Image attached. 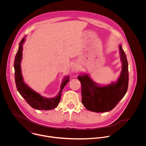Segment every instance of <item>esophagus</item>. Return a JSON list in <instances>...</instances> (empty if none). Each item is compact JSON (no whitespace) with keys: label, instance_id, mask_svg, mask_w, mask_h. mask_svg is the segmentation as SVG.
I'll return each mask as SVG.
<instances>
[{"label":"esophagus","instance_id":"esophagus-1","mask_svg":"<svg viewBox=\"0 0 146 146\" xmlns=\"http://www.w3.org/2000/svg\"><path fill=\"white\" fill-rule=\"evenodd\" d=\"M71 71L72 72H76L78 71V67H77L76 65L74 64L72 65L71 68Z\"/></svg>","mask_w":146,"mask_h":146}]
</instances>
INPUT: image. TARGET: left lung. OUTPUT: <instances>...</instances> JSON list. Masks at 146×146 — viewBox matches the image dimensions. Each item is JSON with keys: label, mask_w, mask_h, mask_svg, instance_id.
Returning <instances> with one entry per match:
<instances>
[{"label": "left lung", "mask_w": 146, "mask_h": 146, "mask_svg": "<svg viewBox=\"0 0 146 146\" xmlns=\"http://www.w3.org/2000/svg\"><path fill=\"white\" fill-rule=\"evenodd\" d=\"M119 48L122 69L116 82L101 86L95 83L87 74H80L78 77L82 85V104L90 111L105 112L112 110L127 92L129 82L128 63L120 44Z\"/></svg>", "instance_id": "1"}]
</instances>
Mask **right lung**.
Here are the masks:
<instances>
[{
  "label": "right lung",
  "mask_w": 146,
  "mask_h": 146,
  "mask_svg": "<svg viewBox=\"0 0 146 146\" xmlns=\"http://www.w3.org/2000/svg\"><path fill=\"white\" fill-rule=\"evenodd\" d=\"M26 36L21 40L19 44L18 51L16 53L15 62V76L17 89L21 96L27 103L33 108L36 110H50L56 108L60 102L61 93L64 86L69 82V76H66L63 80L58 94L54 98H46L42 96L38 93L33 90L23 82L21 74V62L22 58L23 44L25 41Z\"/></svg>",
  "instance_id": "1"
}]
</instances>
